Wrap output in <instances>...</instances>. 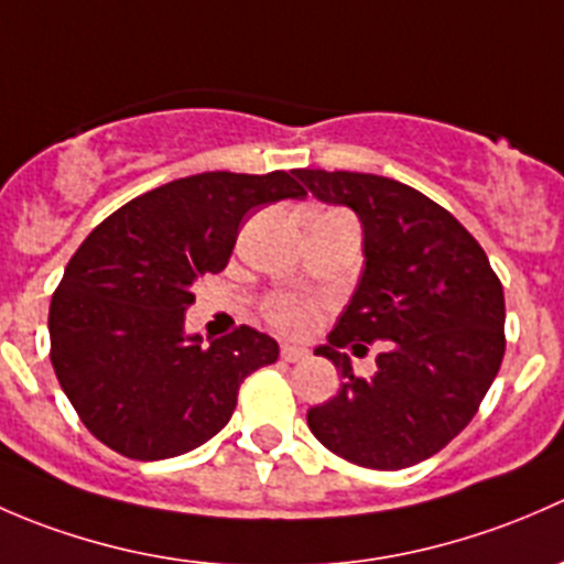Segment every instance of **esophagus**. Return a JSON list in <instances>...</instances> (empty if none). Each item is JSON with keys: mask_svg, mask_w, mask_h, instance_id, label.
Listing matches in <instances>:
<instances>
[{"mask_svg": "<svg viewBox=\"0 0 564 564\" xmlns=\"http://www.w3.org/2000/svg\"><path fill=\"white\" fill-rule=\"evenodd\" d=\"M308 357V349L305 346H297V344H281V360L286 362H300Z\"/></svg>", "mask_w": 564, "mask_h": 564, "instance_id": "1", "label": "esophagus"}]
</instances>
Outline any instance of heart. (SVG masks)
I'll list each match as a JSON object with an SVG mask.
<instances>
[{
    "label": "heart",
    "mask_w": 564,
    "mask_h": 564,
    "mask_svg": "<svg viewBox=\"0 0 564 564\" xmlns=\"http://www.w3.org/2000/svg\"><path fill=\"white\" fill-rule=\"evenodd\" d=\"M270 318L278 327L300 333V329L308 327L311 318H314V305L297 297H278L272 300L270 305Z\"/></svg>",
    "instance_id": "b5f03b06"
}]
</instances>
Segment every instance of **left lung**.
<instances>
[{
  "instance_id": "1",
  "label": "left lung",
  "mask_w": 564,
  "mask_h": 564,
  "mask_svg": "<svg viewBox=\"0 0 564 564\" xmlns=\"http://www.w3.org/2000/svg\"><path fill=\"white\" fill-rule=\"evenodd\" d=\"M294 174L362 226V275L327 344L314 349L338 368L340 388L308 409V429L351 464L406 469L458 436L497 379L502 283L475 237L414 187L379 174ZM355 339L386 344L373 378H355L339 351Z\"/></svg>"
}]
</instances>
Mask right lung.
<instances>
[{
  "instance_id": "add662e5",
  "label": "right lung",
  "mask_w": 564,
  "mask_h": 564,
  "mask_svg": "<svg viewBox=\"0 0 564 564\" xmlns=\"http://www.w3.org/2000/svg\"><path fill=\"white\" fill-rule=\"evenodd\" d=\"M303 196L286 172L182 176L119 207L73 253L51 297V362L106 447L174 458L229 423L278 340L246 324L209 344L187 333L193 283L224 270L250 213Z\"/></svg>"
}]
</instances>
